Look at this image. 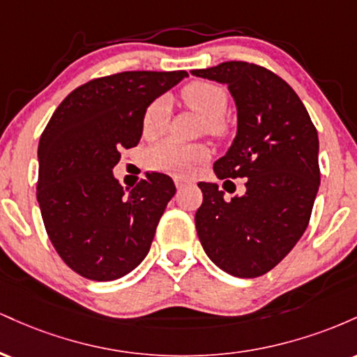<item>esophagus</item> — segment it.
Returning <instances> with one entry per match:
<instances>
[{"label": "esophagus", "mask_w": 357, "mask_h": 357, "mask_svg": "<svg viewBox=\"0 0 357 357\" xmlns=\"http://www.w3.org/2000/svg\"><path fill=\"white\" fill-rule=\"evenodd\" d=\"M174 184H176V188H183V186H186V184H190V181H186V179H183V178H176Z\"/></svg>", "instance_id": "1"}]
</instances>
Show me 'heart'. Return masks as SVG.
I'll use <instances>...</instances> for the list:
<instances>
[{
    "label": "heart",
    "mask_w": 357,
    "mask_h": 357,
    "mask_svg": "<svg viewBox=\"0 0 357 357\" xmlns=\"http://www.w3.org/2000/svg\"><path fill=\"white\" fill-rule=\"evenodd\" d=\"M183 100L199 116L206 119L211 130L220 129V119L228 107V96L220 85L206 80H196L181 90ZM169 122V102L159 97L151 102L142 116L144 137H158L166 130ZM210 158V149L199 144H181L166 139L146 151V165L149 169L173 176H190L202 162Z\"/></svg>",
    "instance_id": "b5f03b06"
}]
</instances>
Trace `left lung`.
<instances>
[{"mask_svg":"<svg viewBox=\"0 0 357 357\" xmlns=\"http://www.w3.org/2000/svg\"><path fill=\"white\" fill-rule=\"evenodd\" d=\"M192 75L227 84L238 130L215 162L220 179L247 178L230 202L218 184L198 183L196 231L215 265L240 278L272 270L304 235L321 184L317 129L284 79L248 61H223ZM227 183V181H225Z\"/></svg>","mask_w":357,"mask_h":357,"instance_id":"obj_1","label":"left lung"}]
</instances>
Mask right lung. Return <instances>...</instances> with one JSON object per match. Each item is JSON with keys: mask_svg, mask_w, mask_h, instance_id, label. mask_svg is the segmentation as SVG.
Masks as SVG:
<instances>
[{"mask_svg": "<svg viewBox=\"0 0 357 357\" xmlns=\"http://www.w3.org/2000/svg\"><path fill=\"white\" fill-rule=\"evenodd\" d=\"M188 72H121L77 87L56 107L38 144L36 199L61 260L89 280L127 275L144 260L173 198V179L146 173L126 191L112 167L136 147L142 116Z\"/></svg>", "mask_w": 357, "mask_h": 357, "instance_id": "add662e5", "label": "right lung"}]
</instances>
